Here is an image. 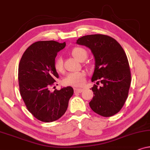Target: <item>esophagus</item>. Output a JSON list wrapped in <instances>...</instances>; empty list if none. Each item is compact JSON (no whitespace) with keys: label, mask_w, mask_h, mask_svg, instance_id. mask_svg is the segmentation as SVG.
Returning <instances> with one entry per match:
<instances>
[{"label":"esophagus","mask_w":150,"mask_h":150,"mask_svg":"<svg viewBox=\"0 0 150 150\" xmlns=\"http://www.w3.org/2000/svg\"><path fill=\"white\" fill-rule=\"evenodd\" d=\"M83 89H80V88H74V91L78 92V93H81L83 91Z\"/></svg>","instance_id":"obj_1"}]
</instances>
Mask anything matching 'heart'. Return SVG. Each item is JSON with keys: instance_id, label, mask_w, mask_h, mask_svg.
Masks as SVG:
<instances>
[{"instance_id": "1", "label": "heart", "mask_w": 150, "mask_h": 150, "mask_svg": "<svg viewBox=\"0 0 150 150\" xmlns=\"http://www.w3.org/2000/svg\"><path fill=\"white\" fill-rule=\"evenodd\" d=\"M71 54L78 61H82L83 59H85L87 56V52L85 49L81 47H76L71 50ZM54 67L57 71H62L63 69V59L61 57H58L54 61ZM85 73L83 71H78V72L69 73L66 76L63 80V83L65 85L71 86H81L83 85L85 82Z\"/></svg>"}]
</instances>
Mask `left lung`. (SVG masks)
<instances>
[{"label": "left lung", "mask_w": 150, "mask_h": 150, "mask_svg": "<svg viewBox=\"0 0 150 150\" xmlns=\"http://www.w3.org/2000/svg\"><path fill=\"white\" fill-rule=\"evenodd\" d=\"M76 44L91 50L95 59L91 81L102 83L91 88L93 97L89 106L103 117L114 115L122 109L128 98L131 74L128 58L124 49L111 37L89 35L76 40Z\"/></svg>", "instance_id": "1"}]
</instances>
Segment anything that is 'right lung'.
Here are the masks:
<instances>
[{"mask_svg": "<svg viewBox=\"0 0 150 150\" xmlns=\"http://www.w3.org/2000/svg\"><path fill=\"white\" fill-rule=\"evenodd\" d=\"M65 42L40 41L28 47L20 59L18 67L20 92L30 113L44 122H54L61 117L74 93L71 87L50 91V87L59 75L54 67L57 52Z\"/></svg>", "mask_w": 150, "mask_h": 150, "instance_id": "add662e5", "label": "right lung"}]
</instances>
